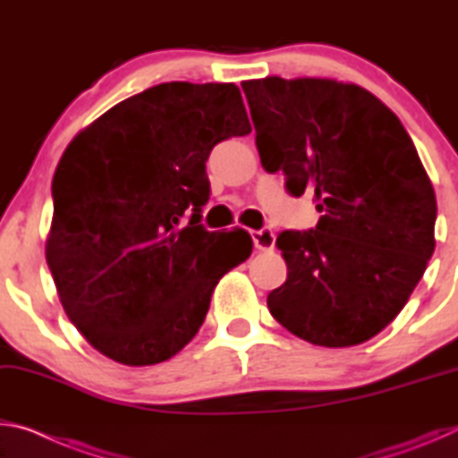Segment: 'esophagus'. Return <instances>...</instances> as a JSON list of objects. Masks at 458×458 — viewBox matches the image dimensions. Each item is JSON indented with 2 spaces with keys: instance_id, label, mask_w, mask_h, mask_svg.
I'll use <instances>...</instances> for the list:
<instances>
[{
  "instance_id": "34e87169",
  "label": "esophagus",
  "mask_w": 458,
  "mask_h": 458,
  "mask_svg": "<svg viewBox=\"0 0 458 458\" xmlns=\"http://www.w3.org/2000/svg\"><path fill=\"white\" fill-rule=\"evenodd\" d=\"M252 240H254V248H257V250L267 252V250H273V248H275V232L270 228L254 230Z\"/></svg>"
}]
</instances>
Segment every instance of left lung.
I'll return each instance as SVG.
<instances>
[{
  "instance_id": "1",
  "label": "left lung",
  "mask_w": 458,
  "mask_h": 458,
  "mask_svg": "<svg viewBox=\"0 0 458 458\" xmlns=\"http://www.w3.org/2000/svg\"><path fill=\"white\" fill-rule=\"evenodd\" d=\"M260 164L293 196L315 193L311 232L276 246L289 268L268 294L293 335L352 347L408 303L434 252L437 198L412 139L382 100L353 82L267 76L242 82Z\"/></svg>"
}]
</instances>
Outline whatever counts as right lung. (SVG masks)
Returning a JSON list of instances; mask_svg holds the SVG:
<instances>
[{
    "instance_id": "1",
    "label": "right lung",
    "mask_w": 458,
    "mask_h": 458,
    "mask_svg": "<svg viewBox=\"0 0 458 458\" xmlns=\"http://www.w3.org/2000/svg\"><path fill=\"white\" fill-rule=\"evenodd\" d=\"M248 133L234 82H164L108 108L66 147L46 260L68 319L108 360L141 368L174 358L199 331L214 286L252 254L246 230L199 224L208 155Z\"/></svg>"
}]
</instances>
